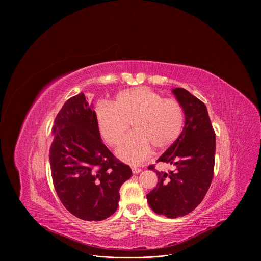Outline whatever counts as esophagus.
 <instances>
[{
  "label": "esophagus",
  "mask_w": 261,
  "mask_h": 261,
  "mask_svg": "<svg viewBox=\"0 0 261 261\" xmlns=\"http://www.w3.org/2000/svg\"><path fill=\"white\" fill-rule=\"evenodd\" d=\"M140 171H141V169H139L137 167H132V173L133 174H138Z\"/></svg>",
  "instance_id": "34e87169"
}]
</instances>
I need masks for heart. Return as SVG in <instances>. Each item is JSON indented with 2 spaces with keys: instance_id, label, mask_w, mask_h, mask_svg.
<instances>
[{
  "instance_id": "heart-1",
  "label": "heart",
  "mask_w": 261,
  "mask_h": 261,
  "mask_svg": "<svg viewBox=\"0 0 261 261\" xmlns=\"http://www.w3.org/2000/svg\"><path fill=\"white\" fill-rule=\"evenodd\" d=\"M96 122L104 141L116 146L132 125L117 150L118 157L130 164L142 162L153 151L166 150L178 138L184 126L180 104L145 87L128 89L117 94L111 103L96 107Z\"/></svg>"
}]
</instances>
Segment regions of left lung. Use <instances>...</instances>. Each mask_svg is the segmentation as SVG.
<instances>
[{
  "label": "left lung",
  "instance_id": "1",
  "mask_svg": "<svg viewBox=\"0 0 261 261\" xmlns=\"http://www.w3.org/2000/svg\"><path fill=\"white\" fill-rule=\"evenodd\" d=\"M185 114V126L172 145L157 160L174 166V170L158 171L157 187L146 195L148 205L167 218L191 213L204 198L215 166L216 135L206 106L182 88L172 90Z\"/></svg>",
  "mask_w": 261,
  "mask_h": 261
}]
</instances>
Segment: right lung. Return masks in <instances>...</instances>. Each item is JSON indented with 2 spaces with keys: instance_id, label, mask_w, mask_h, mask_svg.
<instances>
[{
  "instance_id": "add662e5",
  "label": "right lung",
  "mask_w": 261,
  "mask_h": 261,
  "mask_svg": "<svg viewBox=\"0 0 261 261\" xmlns=\"http://www.w3.org/2000/svg\"><path fill=\"white\" fill-rule=\"evenodd\" d=\"M51 138V176L63 205L86 221L110 217L119 206L121 186L132 171L102 142L96 113L84 93L65 102Z\"/></svg>"
}]
</instances>
